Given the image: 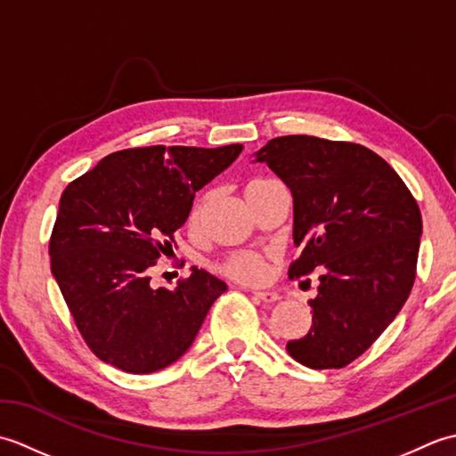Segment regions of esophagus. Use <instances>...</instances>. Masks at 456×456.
Listing matches in <instances>:
<instances>
[{
	"label": "esophagus",
	"instance_id": "1",
	"mask_svg": "<svg viewBox=\"0 0 456 456\" xmlns=\"http://www.w3.org/2000/svg\"><path fill=\"white\" fill-rule=\"evenodd\" d=\"M256 299H260V302L265 304H274L280 299V294L278 292H273V289H256V292H253Z\"/></svg>",
	"mask_w": 456,
	"mask_h": 456
}]
</instances>
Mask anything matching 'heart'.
<instances>
[{
    "label": "heart",
    "mask_w": 456,
    "mask_h": 456,
    "mask_svg": "<svg viewBox=\"0 0 456 456\" xmlns=\"http://www.w3.org/2000/svg\"><path fill=\"white\" fill-rule=\"evenodd\" d=\"M270 180H255L250 182L247 190L250 188H256V186H263ZM201 203L200 206L193 209L191 213V219H198L200 213H201ZM223 270L231 276L239 280V282H245V284H260L265 282L268 278V260L266 256L258 255V253H237L231 258H227V263L223 265Z\"/></svg>",
    "instance_id": "1"
}]
</instances>
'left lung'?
Here are the masks:
<instances>
[{
    "label": "left lung",
    "mask_w": 456,
    "mask_h": 456,
    "mask_svg": "<svg viewBox=\"0 0 456 456\" xmlns=\"http://www.w3.org/2000/svg\"><path fill=\"white\" fill-rule=\"evenodd\" d=\"M266 162L294 198L289 278L319 268L312 329L286 351L315 370L343 368L384 333L408 299L418 266L421 213L382 157L354 142L288 134L268 141Z\"/></svg>",
    "instance_id": "obj_1"
}]
</instances>
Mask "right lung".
<instances>
[{
	"label": "right lung",
	"instance_id": "right-lung-1",
	"mask_svg": "<svg viewBox=\"0 0 456 456\" xmlns=\"http://www.w3.org/2000/svg\"><path fill=\"white\" fill-rule=\"evenodd\" d=\"M243 144L144 147L113 152L68 183L51 237V270L84 341L103 362L151 374L191 346L227 284L191 268L174 289L149 270L186 223L196 191Z\"/></svg>",
	"mask_w": 456,
	"mask_h": 456
}]
</instances>
